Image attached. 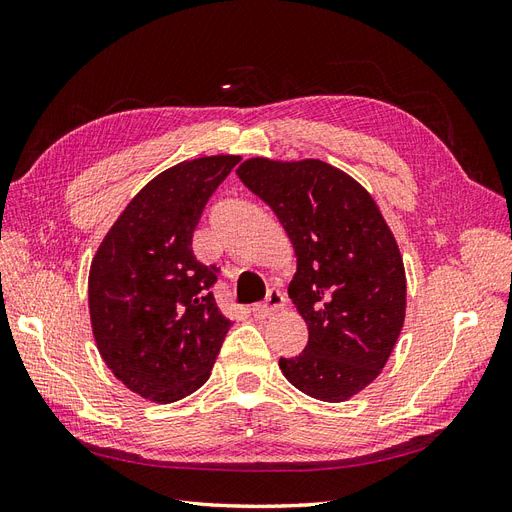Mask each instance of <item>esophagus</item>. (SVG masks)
I'll return each instance as SVG.
<instances>
[{
    "mask_svg": "<svg viewBox=\"0 0 512 512\" xmlns=\"http://www.w3.org/2000/svg\"><path fill=\"white\" fill-rule=\"evenodd\" d=\"M286 305V297L280 292V290H269L267 292V299L254 305V316L256 318H269L273 316L275 312H280V309Z\"/></svg>",
    "mask_w": 512,
    "mask_h": 512,
    "instance_id": "34e87169",
    "label": "esophagus"
}]
</instances>
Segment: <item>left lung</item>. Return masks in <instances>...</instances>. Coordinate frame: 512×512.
<instances>
[{
  "instance_id": "8db88e82",
  "label": "left lung",
  "mask_w": 512,
  "mask_h": 512,
  "mask_svg": "<svg viewBox=\"0 0 512 512\" xmlns=\"http://www.w3.org/2000/svg\"><path fill=\"white\" fill-rule=\"evenodd\" d=\"M237 175L297 254L288 294L309 339L280 369L309 397L346 401L378 378L404 327L406 273L393 232L363 185L327 162L252 158Z\"/></svg>"
}]
</instances>
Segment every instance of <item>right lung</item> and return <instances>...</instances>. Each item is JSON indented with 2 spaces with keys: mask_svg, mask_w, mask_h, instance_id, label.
I'll list each match as a JSON object with an SVG mask.
<instances>
[{
  "mask_svg": "<svg viewBox=\"0 0 512 512\" xmlns=\"http://www.w3.org/2000/svg\"><path fill=\"white\" fill-rule=\"evenodd\" d=\"M239 156L181 162L151 179L108 230L89 271V316L108 369L170 404L203 386L230 320L213 299L218 267L198 262L194 228Z\"/></svg>",
  "mask_w": 512,
  "mask_h": 512,
  "instance_id": "obj_1",
  "label": "right lung"
}]
</instances>
